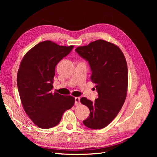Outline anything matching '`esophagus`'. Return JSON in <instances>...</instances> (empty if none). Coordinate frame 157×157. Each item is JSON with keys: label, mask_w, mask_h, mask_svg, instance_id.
Masks as SVG:
<instances>
[{"label": "esophagus", "mask_w": 157, "mask_h": 157, "mask_svg": "<svg viewBox=\"0 0 157 157\" xmlns=\"http://www.w3.org/2000/svg\"><path fill=\"white\" fill-rule=\"evenodd\" d=\"M74 104L76 105H78L80 104V98L79 97H75V102Z\"/></svg>", "instance_id": "1"}]
</instances>
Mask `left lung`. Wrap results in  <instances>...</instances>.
Instances as JSON below:
<instances>
[{
    "instance_id": "left-lung-1",
    "label": "left lung",
    "mask_w": 157,
    "mask_h": 157,
    "mask_svg": "<svg viewBox=\"0 0 157 157\" xmlns=\"http://www.w3.org/2000/svg\"><path fill=\"white\" fill-rule=\"evenodd\" d=\"M75 51L88 62L98 98L93 102L82 97L81 102L90 109L83 124L92 129L105 127L117 116L125 102L128 86L127 64L116 45L97 40Z\"/></svg>"
}]
</instances>
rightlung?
<instances>
[{"label": "right lung", "instance_id": "right-lung-1", "mask_svg": "<svg viewBox=\"0 0 157 157\" xmlns=\"http://www.w3.org/2000/svg\"><path fill=\"white\" fill-rule=\"evenodd\" d=\"M73 48L43 41L29 51L20 63L17 86L21 104L31 120L41 128L57 125L63 113L74 104L72 96L52 93L56 65Z\"/></svg>", "mask_w": 157, "mask_h": 157}]
</instances>
